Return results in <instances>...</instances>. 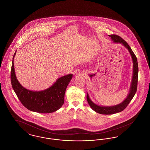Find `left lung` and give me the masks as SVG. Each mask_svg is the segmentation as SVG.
I'll return each instance as SVG.
<instances>
[{"mask_svg":"<svg viewBox=\"0 0 150 150\" xmlns=\"http://www.w3.org/2000/svg\"><path fill=\"white\" fill-rule=\"evenodd\" d=\"M114 40L115 43H121L124 46H125L128 50L130 55L132 58V60L133 62V79L132 81V84L130 86V92L129 93L127 98L124 100L120 104L118 105H116L114 106L111 107H103V106H100L96 104H94L93 102L90 100L88 94L86 95V100L91 107L93 109V110L99 114L103 115L114 114L115 113L120 112L123 111L127 106L128 105L129 102L131 100L133 99V97L134 96L137 89V84H138V65L137 62V58L136 55L134 54V52L132 49L130 48V46L125 42L123 39H122L120 36L117 35L115 34L110 35H108Z\"/></svg>","mask_w":150,"mask_h":150,"instance_id":"8db88e82","label":"left lung"}]
</instances>
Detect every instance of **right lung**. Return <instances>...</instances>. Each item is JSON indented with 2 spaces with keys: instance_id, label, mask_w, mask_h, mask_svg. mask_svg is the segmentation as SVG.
I'll return each mask as SVG.
<instances>
[{
  "instance_id": "right-lung-1",
  "label": "right lung",
  "mask_w": 150,
  "mask_h": 150,
  "mask_svg": "<svg viewBox=\"0 0 150 150\" xmlns=\"http://www.w3.org/2000/svg\"><path fill=\"white\" fill-rule=\"evenodd\" d=\"M15 54L16 52L12 62L11 80L14 92L22 104L30 111L42 114L53 112L59 109L64 103L65 91L72 74L58 79L53 86L43 91H30L23 88L16 78L13 63Z\"/></svg>"
}]
</instances>
